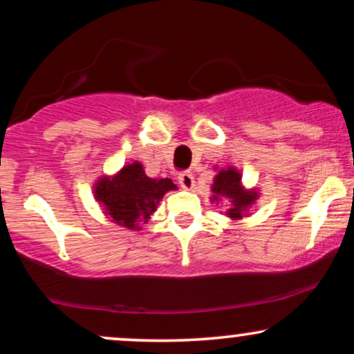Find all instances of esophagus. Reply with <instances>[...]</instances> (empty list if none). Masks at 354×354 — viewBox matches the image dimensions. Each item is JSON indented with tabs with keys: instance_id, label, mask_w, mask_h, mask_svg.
<instances>
[{
	"instance_id": "1",
	"label": "esophagus",
	"mask_w": 354,
	"mask_h": 354,
	"mask_svg": "<svg viewBox=\"0 0 354 354\" xmlns=\"http://www.w3.org/2000/svg\"><path fill=\"white\" fill-rule=\"evenodd\" d=\"M178 180H180L181 188H185V189H193V186H194V178H193V174H191L189 171H183V173H180V176H178Z\"/></svg>"
}]
</instances>
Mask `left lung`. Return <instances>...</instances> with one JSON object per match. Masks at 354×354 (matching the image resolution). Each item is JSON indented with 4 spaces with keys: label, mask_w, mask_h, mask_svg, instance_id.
<instances>
[{
    "label": "left lung",
    "mask_w": 354,
    "mask_h": 354,
    "mask_svg": "<svg viewBox=\"0 0 354 354\" xmlns=\"http://www.w3.org/2000/svg\"><path fill=\"white\" fill-rule=\"evenodd\" d=\"M241 173L234 168L221 169L216 174L214 183H212V201H219L221 198L229 199L231 207L225 211V216L234 221L241 219L245 214V211L257 199V191H247L241 185Z\"/></svg>",
    "instance_id": "1"
}]
</instances>
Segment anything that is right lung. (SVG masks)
Returning <instances> with one entry per match:
<instances>
[{
	"mask_svg": "<svg viewBox=\"0 0 354 354\" xmlns=\"http://www.w3.org/2000/svg\"><path fill=\"white\" fill-rule=\"evenodd\" d=\"M171 189H176V185L169 178H148L143 166L135 161L112 178H100L93 193L115 224L138 231V224L148 223L161 198Z\"/></svg>",
	"mask_w": 354,
	"mask_h": 354,
	"instance_id": "1",
	"label": "right lung"
}]
</instances>
